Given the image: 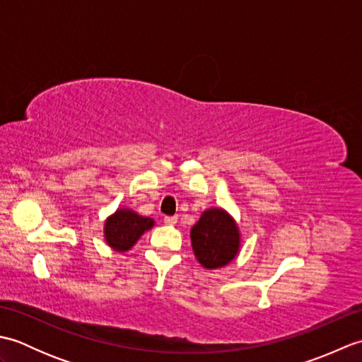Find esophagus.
Here are the masks:
<instances>
[{"mask_svg":"<svg viewBox=\"0 0 362 362\" xmlns=\"http://www.w3.org/2000/svg\"><path fill=\"white\" fill-rule=\"evenodd\" d=\"M163 222L166 226H175L177 224V216H165Z\"/></svg>","mask_w":362,"mask_h":362,"instance_id":"1","label":"esophagus"}]
</instances>
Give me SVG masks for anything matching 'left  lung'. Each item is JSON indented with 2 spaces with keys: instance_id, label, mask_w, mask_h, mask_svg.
<instances>
[{
  "instance_id": "8db88e82",
  "label": "left lung",
  "mask_w": 362,
  "mask_h": 362,
  "mask_svg": "<svg viewBox=\"0 0 362 362\" xmlns=\"http://www.w3.org/2000/svg\"><path fill=\"white\" fill-rule=\"evenodd\" d=\"M189 238L196 259L209 271L232 263L241 250L238 222L221 206L206 209L191 227Z\"/></svg>"
}]
</instances>
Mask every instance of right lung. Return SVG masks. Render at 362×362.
<instances>
[{"label": "right lung", "mask_w": 362, "mask_h": 362, "mask_svg": "<svg viewBox=\"0 0 362 362\" xmlns=\"http://www.w3.org/2000/svg\"><path fill=\"white\" fill-rule=\"evenodd\" d=\"M156 221L148 216H141L132 209L121 206L112 213L104 222V241L115 252H129L136 244V241L148 232Z\"/></svg>", "instance_id": "1"}]
</instances>
